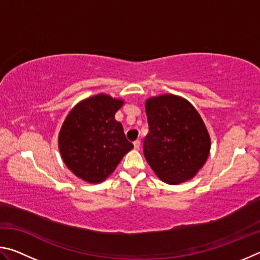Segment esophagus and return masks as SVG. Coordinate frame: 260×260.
Masks as SVG:
<instances>
[{"instance_id": "esophagus-1", "label": "esophagus", "mask_w": 260, "mask_h": 260, "mask_svg": "<svg viewBox=\"0 0 260 260\" xmlns=\"http://www.w3.org/2000/svg\"><path fill=\"white\" fill-rule=\"evenodd\" d=\"M133 144H134V148L135 149H139L140 146H141V141L140 140H135L134 142H133Z\"/></svg>"}]
</instances>
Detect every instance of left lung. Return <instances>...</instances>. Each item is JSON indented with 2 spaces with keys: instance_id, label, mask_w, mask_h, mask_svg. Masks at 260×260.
I'll return each mask as SVG.
<instances>
[{
  "instance_id": "left-lung-1",
  "label": "left lung",
  "mask_w": 260,
  "mask_h": 260,
  "mask_svg": "<svg viewBox=\"0 0 260 260\" xmlns=\"http://www.w3.org/2000/svg\"><path fill=\"white\" fill-rule=\"evenodd\" d=\"M149 133L144 157L162 181L178 184L195 177L209 157L210 136L195 108L181 98L162 95L146 102Z\"/></svg>"
}]
</instances>
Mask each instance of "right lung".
<instances>
[{"mask_svg": "<svg viewBox=\"0 0 260 260\" xmlns=\"http://www.w3.org/2000/svg\"><path fill=\"white\" fill-rule=\"evenodd\" d=\"M122 101L100 94L72 109L61 126L58 146L67 166L78 178L102 182L133 148L114 114Z\"/></svg>", "mask_w": 260, "mask_h": 260, "instance_id": "1", "label": "right lung"}]
</instances>
